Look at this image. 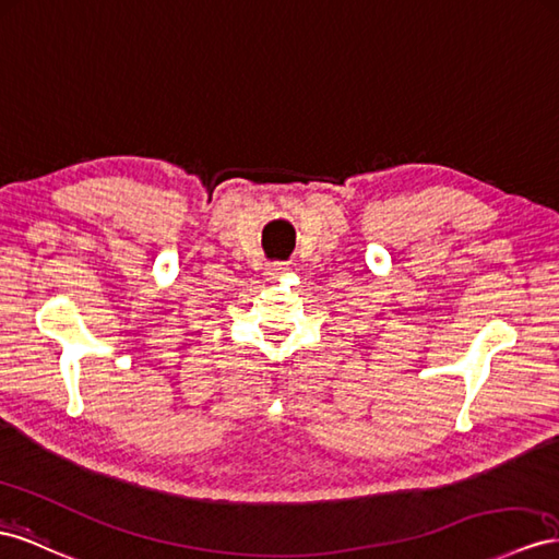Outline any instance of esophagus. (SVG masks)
Listing matches in <instances>:
<instances>
[{"instance_id":"esophagus-1","label":"esophagus","mask_w":559,"mask_h":559,"mask_svg":"<svg viewBox=\"0 0 559 559\" xmlns=\"http://www.w3.org/2000/svg\"><path fill=\"white\" fill-rule=\"evenodd\" d=\"M269 274L274 276V278H278L281 274H285V264H271L269 266Z\"/></svg>"}]
</instances>
